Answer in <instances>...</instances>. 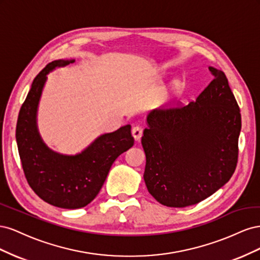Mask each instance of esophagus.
Here are the masks:
<instances>
[{
    "label": "esophagus",
    "mask_w": 260,
    "mask_h": 260,
    "mask_svg": "<svg viewBox=\"0 0 260 260\" xmlns=\"http://www.w3.org/2000/svg\"><path fill=\"white\" fill-rule=\"evenodd\" d=\"M143 135V130L141 127H139V125H136V127H133L132 129V136L133 138H135L136 141H140L141 137H142Z\"/></svg>",
    "instance_id": "34e87169"
}]
</instances>
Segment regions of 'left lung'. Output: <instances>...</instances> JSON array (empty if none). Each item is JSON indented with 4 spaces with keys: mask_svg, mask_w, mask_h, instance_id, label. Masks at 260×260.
Wrapping results in <instances>:
<instances>
[{
    "mask_svg": "<svg viewBox=\"0 0 260 260\" xmlns=\"http://www.w3.org/2000/svg\"><path fill=\"white\" fill-rule=\"evenodd\" d=\"M188 105L155 109L147 116L141 143L146 156L144 181L153 198L168 207L207 199L237 168L241 113L223 72Z\"/></svg>",
    "mask_w": 260,
    "mask_h": 260,
    "instance_id": "8db88e82",
    "label": "left lung"
}]
</instances>
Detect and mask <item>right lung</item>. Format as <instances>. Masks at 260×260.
<instances>
[{"mask_svg": "<svg viewBox=\"0 0 260 260\" xmlns=\"http://www.w3.org/2000/svg\"><path fill=\"white\" fill-rule=\"evenodd\" d=\"M74 60H55L46 65L31 85L21 105L16 125V141L23 174L34 192L53 206L77 209L90 204L103 186L113 162L129 149L135 139L131 125L99 137L75 156L53 152L37 129V108L46 75Z\"/></svg>", "mask_w": 260, "mask_h": 260, "instance_id": "add662e5", "label": "right lung"}]
</instances>
